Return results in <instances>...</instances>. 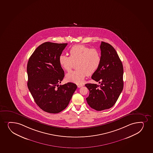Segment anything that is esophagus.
Returning a JSON list of instances; mask_svg holds the SVG:
<instances>
[{
  "label": "esophagus",
  "mask_w": 153,
  "mask_h": 153,
  "mask_svg": "<svg viewBox=\"0 0 153 153\" xmlns=\"http://www.w3.org/2000/svg\"><path fill=\"white\" fill-rule=\"evenodd\" d=\"M83 86V85H77L78 88H81V87Z\"/></svg>",
  "instance_id": "obj_1"
}]
</instances>
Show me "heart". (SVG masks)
Wrapping results in <instances>:
<instances>
[{
	"label": "heart",
	"mask_w": 153,
	"mask_h": 153,
	"mask_svg": "<svg viewBox=\"0 0 153 153\" xmlns=\"http://www.w3.org/2000/svg\"><path fill=\"white\" fill-rule=\"evenodd\" d=\"M70 56L61 55L59 63L64 70L69 72L76 64L77 70L68 73L65 76L67 81L80 84L86 76L95 73L100 65V52L96 49H91L84 45H75L70 50Z\"/></svg>",
	"instance_id": "b5f03b06"
}]
</instances>
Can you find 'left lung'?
Instances as JSON below:
<instances>
[{
	"instance_id": "1",
	"label": "left lung",
	"mask_w": 153,
	"mask_h": 153,
	"mask_svg": "<svg viewBox=\"0 0 153 153\" xmlns=\"http://www.w3.org/2000/svg\"><path fill=\"white\" fill-rule=\"evenodd\" d=\"M101 61L92 79L99 85L87 83L90 91L86 101L89 106L100 111L111 108L116 102L123 88V68L115 49L109 43L101 42Z\"/></svg>"
}]
</instances>
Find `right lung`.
I'll return each instance as SVG.
<instances>
[{
	"label": "right lung",
	"mask_w": 153,
	"mask_h": 153,
	"mask_svg": "<svg viewBox=\"0 0 153 153\" xmlns=\"http://www.w3.org/2000/svg\"><path fill=\"white\" fill-rule=\"evenodd\" d=\"M67 45L45 42L37 48L27 62L28 88L37 105L49 113L65 110L77 88L72 82L59 86L65 77L59 58Z\"/></svg>",
	"instance_id": "add662e5"
}]
</instances>
